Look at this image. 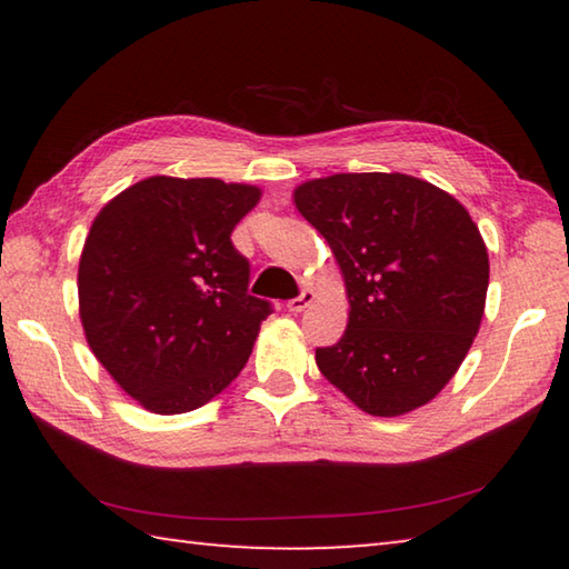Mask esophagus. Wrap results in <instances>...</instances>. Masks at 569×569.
I'll use <instances>...</instances> for the list:
<instances>
[{"mask_svg": "<svg viewBox=\"0 0 569 569\" xmlns=\"http://www.w3.org/2000/svg\"><path fill=\"white\" fill-rule=\"evenodd\" d=\"M313 298H316V293L308 291V288H303L301 293H298L296 298H291V301L286 303V308H288V311H291V313H301V311H306L308 306L313 303Z\"/></svg>", "mask_w": 569, "mask_h": 569, "instance_id": "obj_1", "label": "esophagus"}]
</instances>
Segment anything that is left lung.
Wrapping results in <instances>:
<instances>
[{
  "mask_svg": "<svg viewBox=\"0 0 569 569\" xmlns=\"http://www.w3.org/2000/svg\"><path fill=\"white\" fill-rule=\"evenodd\" d=\"M296 208L331 246L349 296L339 343L316 349L336 389L371 417L431 401L485 316L489 258L467 208L403 172L308 180Z\"/></svg>",
  "mask_w": 569,
  "mask_h": 569,
  "instance_id": "left-lung-1",
  "label": "left lung"
}]
</instances>
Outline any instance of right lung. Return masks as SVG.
I'll list each match as a JSON object with an SVG mask.
<instances>
[{
    "label": "right lung",
    "mask_w": 569,
    "mask_h": 569,
    "mask_svg": "<svg viewBox=\"0 0 569 569\" xmlns=\"http://www.w3.org/2000/svg\"><path fill=\"white\" fill-rule=\"evenodd\" d=\"M261 190L152 176L104 206L84 240L77 291L92 353L152 413L203 407L243 369L273 313L248 293L230 233Z\"/></svg>",
    "instance_id": "add662e5"
}]
</instances>
